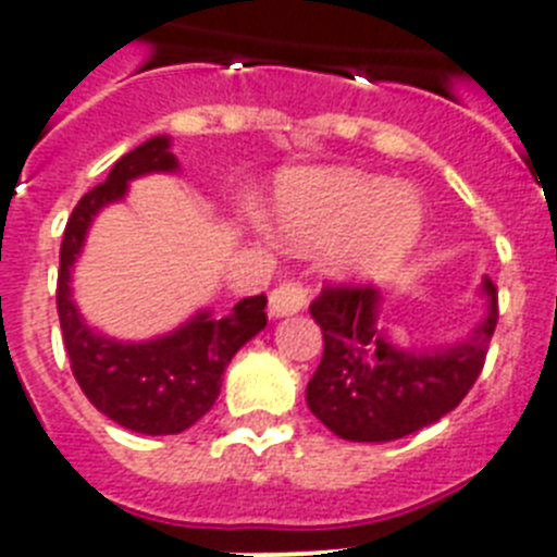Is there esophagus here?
Instances as JSON below:
<instances>
[{
  "instance_id": "obj_1",
  "label": "esophagus",
  "mask_w": 557,
  "mask_h": 557,
  "mask_svg": "<svg viewBox=\"0 0 557 557\" xmlns=\"http://www.w3.org/2000/svg\"><path fill=\"white\" fill-rule=\"evenodd\" d=\"M306 309V288L300 283H280L269 295V314L271 318H286Z\"/></svg>"
}]
</instances>
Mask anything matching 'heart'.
I'll return each instance as SVG.
<instances>
[{"mask_svg":"<svg viewBox=\"0 0 557 557\" xmlns=\"http://www.w3.org/2000/svg\"><path fill=\"white\" fill-rule=\"evenodd\" d=\"M277 234L297 248L332 245L344 277H381L410 257L424 231L413 193L356 170H304L280 178L271 205Z\"/></svg>","mask_w":557,"mask_h":557,"instance_id":"obj_1","label":"heart"}]
</instances>
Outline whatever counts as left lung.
Masks as SVG:
<instances>
[{
	"mask_svg": "<svg viewBox=\"0 0 557 557\" xmlns=\"http://www.w3.org/2000/svg\"><path fill=\"white\" fill-rule=\"evenodd\" d=\"M485 312L466 338L440 349L393 347L379 326L372 286H326L309 306L323 332V358L306 387V405L349 442L401 440L466 398L485 364L497 326V286H480Z\"/></svg>",
	"mask_w": 557,
	"mask_h": 557,
	"instance_id": "8db88e82",
	"label": "left lung"
}]
</instances>
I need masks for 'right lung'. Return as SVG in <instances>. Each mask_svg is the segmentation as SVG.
<instances>
[{
  "mask_svg": "<svg viewBox=\"0 0 557 557\" xmlns=\"http://www.w3.org/2000/svg\"><path fill=\"white\" fill-rule=\"evenodd\" d=\"M176 170L178 161L170 152L168 135H156L117 159L107 182L86 193L69 216L57 274V314L74 379L100 413L147 436L182 433L199 422L216 401L231 358L269 321L265 295L245 297L225 318L201 309L178 330L152 341H115L83 321L72 300V269L91 219L107 205L124 199L135 178Z\"/></svg>",
  "mask_w": 557,
  "mask_h": 557,
  "instance_id": "obj_1",
  "label": "right lung"
}]
</instances>
